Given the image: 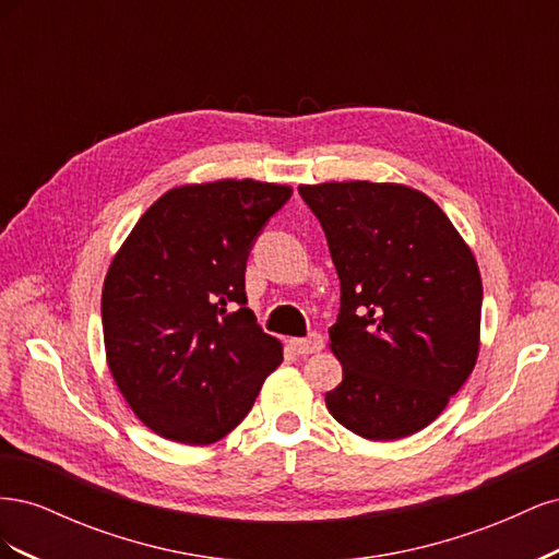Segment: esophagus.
Segmentation results:
<instances>
[{"label": "esophagus", "mask_w": 559, "mask_h": 559, "mask_svg": "<svg viewBox=\"0 0 559 559\" xmlns=\"http://www.w3.org/2000/svg\"><path fill=\"white\" fill-rule=\"evenodd\" d=\"M289 345L296 354H300V357H308V354H314L324 347V341H321L319 333H310L308 337H292Z\"/></svg>", "instance_id": "esophagus-1"}]
</instances>
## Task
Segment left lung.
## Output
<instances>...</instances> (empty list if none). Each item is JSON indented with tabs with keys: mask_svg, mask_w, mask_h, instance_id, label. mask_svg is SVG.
Returning <instances> with one entry per match:
<instances>
[{
	"mask_svg": "<svg viewBox=\"0 0 559 559\" xmlns=\"http://www.w3.org/2000/svg\"><path fill=\"white\" fill-rule=\"evenodd\" d=\"M324 228L341 312L329 329L343 382L329 413L368 441L417 433L478 359L476 259L431 198L401 183L300 186Z\"/></svg>",
	"mask_w": 559,
	"mask_h": 559,
	"instance_id": "8db88e82",
	"label": "left lung"
}]
</instances>
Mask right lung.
<instances>
[{
	"label": "right lung",
	"mask_w": 559,
	"mask_h": 559,
	"mask_svg": "<svg viewBox=\"0 0 559 559\" xmlns=\"http://www.w3.org/2000/svg\"><path fill=\"white\" fill-rule=\"evenodd\" d=\"M289 186L224 179L167 191L109 265L103 331L111 376L144 425L210 445L251 411L282 345L247 308L245 270Z\"/></svg>",
	"instance_id": "right-lung-1"
}]
</instances>
